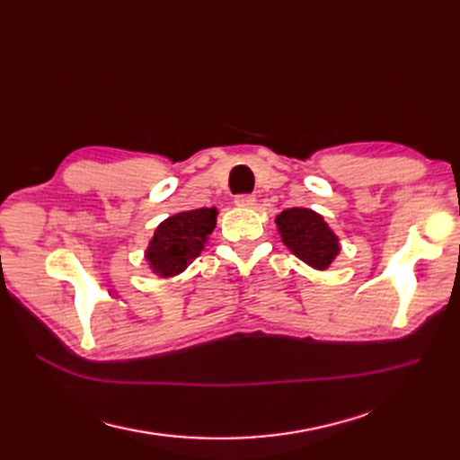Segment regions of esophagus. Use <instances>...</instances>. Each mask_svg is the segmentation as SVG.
<instances>
[{
	"label": "esophagus",
	"mask_w": 460,
	"mask_h": 460,
	"mask_svg": "<svg viewBox=\"0 0 460 460\" xmlns=\"http://www.w3.org/2000/svg\"><path fill=\"white\" fill-rule=\"evenodd\" d=\"M234 203L238 205V207H242V208H252V207H255L257 198L255 196H238Z\"/></svg>",
	"instance_id": "esophagus-1"
}]
</instances>
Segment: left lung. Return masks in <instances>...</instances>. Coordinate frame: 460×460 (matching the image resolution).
<instances>
[{
    "label": "left lung",
    "instance_id": "obj_1",
    "mask_svg": "<svg viewBox=\"0 0 460 460\" xmlns=\"http://www.w3.org/2000/svg\"><path fill=\"white\" fill-rule=\"evenodd\" d=\"M276 228L289 252L314 270H328L341 252L336 232L313 208H286L276 217Z\"/></svg>",
    "mask_w": 460,
    "mask_h": 460
}]
</instances>
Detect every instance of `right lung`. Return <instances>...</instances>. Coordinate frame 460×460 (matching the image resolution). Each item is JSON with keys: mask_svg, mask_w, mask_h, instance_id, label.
I'll list each match as a JSON object with an SVG mask.
<instances>
[{"mask_svg": "<svg viewBox=\"0 0 460 460\" xmlns=\"http://www.w3.org/2000/svg\"><path fill=\"white\" fill-rule=\"evenodd\" d=\"M217 207H201L164 218L144 252L151 272L161 278L184 272L201 255L208 235L217 228Z\"/></svg>", "mask_w": 460, "mask_h": 460, "instance_id": "1", "label": "right lung"}]
</instances>
